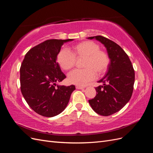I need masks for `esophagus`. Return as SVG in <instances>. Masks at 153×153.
Returning <instances> with one entry per match:
<instances>
[{
    "label": "esophagus",
    "instance_id": "esophagus-1",
    "mask_svg": "<svg viewBox=\"0 0 153 153\" xmlns=\"http://www.w3.org/2000/svg\"><path fill=\"white\" fill-rule=\"evenodd\" d=\"M76 88L77 89H84V87H81V86H79V85H77V86H76Z\"/></svg>",
    "mask_w": 153,
    "mask_h": 153
}]
</instances>
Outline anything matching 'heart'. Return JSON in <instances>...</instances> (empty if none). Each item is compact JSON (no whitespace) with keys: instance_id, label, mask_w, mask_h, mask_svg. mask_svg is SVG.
I'll list each match as a JSON object with an SVG mask.
<instances>
[{"instance_id":"obj_1","label":"heart","mask_w":153,"mask_h":153,"mask_svg":"<svg viewBox=\"0 0 153 153\" xmlns=\"http://www.w3.org/2000/svg\"><path fill=\"white\" fill-rule=\"evenodd\" d=\"M75 58H84L83 69H75L68 74L71 84L84 86L107 70L110 59L108 55L100 50V45L92 41H85L75 45L69 51L63 48L57 55V61L62 69L68 71L75 64Z\"/></svg>"}]
</instances>
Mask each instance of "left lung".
I'll return each mask as SVG.
<instances>
[{"label": "left lung", "instance_id": "obj_1", "mask_svg": "<svg viewBox=\"0 0 153 153\" xmlns=\"http://www.w3.org/2000/svg\"><path fill=\"white\" fill-rule=\"evenodd\" d=\"M103 44L110 59L107 72L98 81L102 85L95 88L97 94L89 103L95 112L108 116L117 112L130 100L135 83V71L128 55L114 41L101 36L87 38Z\"/></svg>", "mask_w": 153, "mask_h": 153}]
</instances>
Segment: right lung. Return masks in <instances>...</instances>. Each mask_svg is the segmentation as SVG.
I'll use <instances>...</instances> for the list:
<instances>
[{"instance_id":"add662e5","label":"right lung","mask_w":153,"mask_h":153,"mask_svg":"<svg viewBox=\"0 0 153 153\" xmlns=\"http://www.w3.org/2000/svg\"><path fill=\"white\" fill-rule=\"evenodd\" d=\"M73 40L45 41L31 48L22 62V95L30 107L42 116L52 117L61 114L75 90L73 85L57 84L66 78L57 62V55L64 43Z\"/></svg>"}]
</instances>
